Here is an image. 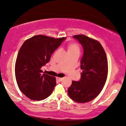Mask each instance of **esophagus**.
Here are the masks:
<instances>
[{
  "label": "esophagus",
  "mask_w": 126,
  "mask_h": 126,
  "mask_svg": "<svg viewBox=\"0 0 126 126\" xmlns=\"http://www.w3.org/2000/svg\"><path fill=\"white\" fill-rule=\"evenodd\" d=\"M63 78H59V77H57L56 78V79L58 81H59V82H60V81L63 80Z\"/></svg>",
  "instance_id": "obj_1"
}]
</instances>
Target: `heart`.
I'll return each mask as SVG.
<instances>
[{
    "label": "heart",
    "instance_id": "b5f03b06",
    "mask_svg": "<svg viewBox=\"0 0 126 126\" xmlns=\"http://www.w3.org/2000/svg\"><path fill=\"white\" fill-rule=\"evenodd\" d=\"M80 51L79 46L76 43H73L69 46L68 51Z\"/></svg>",
    "mask_w": 126,
    "mask_h": 126
}]
</instances>
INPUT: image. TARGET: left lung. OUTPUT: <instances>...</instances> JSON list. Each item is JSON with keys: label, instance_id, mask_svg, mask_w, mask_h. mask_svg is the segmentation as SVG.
<instances>
[{"label": "left lung", "instance_id": "1", "mask_svg": "<svg viewBox=\"0 0 126 126\" xmlns=\"http://www.w3.org/2000/svg\"><path fill=\"white\" fill-rule=\"evenodd\" d=\"M73 38L78 40L83 48L80 61L82 73L80 80L73 81L67 92L74 101L85 103L96 98L103 88L108 76V60L97 40L84 35H77Z\"/></svg>", "mask_w": 126, "mask_h": 126}]
</instances>
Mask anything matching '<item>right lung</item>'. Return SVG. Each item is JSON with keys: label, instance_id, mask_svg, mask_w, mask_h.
<instances>
[{"label": "right lung", "instance_id": "add662e5", "mask_svg": "<svg viewBox=\"0 0 126 126\" xmlns=\"http://www.w3.org/2000/svg\"><path fill=\"white\" fill-rule=\"evenodd\" d=\"M66 38L39 35L26 40L20 48L15 75L19 89L31 100L40 101L52 94L56 84L55 77L43 74L41 67L49 62L52 53Z\"/></svg>", "mask_w": 126, "mask_h": 126}]
</instances>
